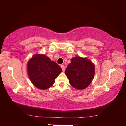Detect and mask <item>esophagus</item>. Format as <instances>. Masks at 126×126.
<instances>
[{
  "mask_svg": "<svg viewBox=\"0 0 126 126\" xmlns=\"http://www.w3.org/2000/svg\"><path fill=\"white\" fill-rule=\"evenodd\" d=\"M61 68H62V70H63V71H65L66 67H65V66H64V65H61Z\"/></svg>",
  "mask_w": 126,
  "mask_h": 126,
  "instance_id": "esophagus-1",
  "label": "esophagus"
}]
</instances>
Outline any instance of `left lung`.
<instances>
[{
  "label": "left lung",
  "mask_w": 126,
  "mask_h": 126,
  "mask_svg": "<svg viewBox=\"0 0 126 126\" xmlns=\"http://www.w3.org/2000/svg\"><path fill=\"white\" fill-rule=\"evenodd\" d=\"M95 72L94 64L88 58H72L65 70L70 85L77 89H85L92 81Z\"/></svg>",
  "instance_id": "left-lung-1"
}]
</instances>
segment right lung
Here are the masks:
<instances>
[{"instance_id":"add662e5","label":"right lung","mask_w":126,"mask_h":126,"mask_svg":"<svg viewBox=\"0 0 126 126\" xmlns=\"http://www.w3.org/2000/svg\"><path fill=\"white\" fill-rule=\"evenodd\" d=\"M62 71L59 65L43 55H33L27 63V72L30 81L40 89H47L51 87Z\"/></svg>"}]
</instances>
